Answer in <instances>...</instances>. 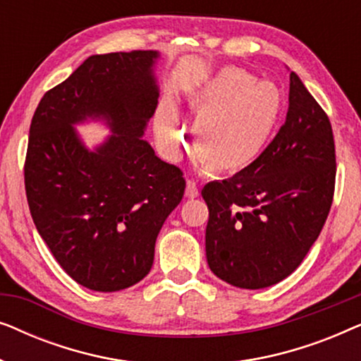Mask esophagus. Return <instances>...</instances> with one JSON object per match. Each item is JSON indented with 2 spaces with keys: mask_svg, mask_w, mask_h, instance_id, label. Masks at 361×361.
<instances>
[{
  "mask_svg": "<svg viewBox=\"0 0 361 361\" xmlns=\"http://www.w3.org/2000/svg\"><path fill=\"white\" fill-rule=\"evenodd\" d=\"M185 195L189 197V199H195V197H199V185H197V182H195V180L187 179Z\"/></svg>",
  "mask_w": 361,
  "mask_h": 361,
  "instance_id": "obj_1",
  "label": "esophagus"
}]
</instances>
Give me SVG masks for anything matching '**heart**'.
Wrapping results in <instances>:
<instances>
[{"label": "heart", "mask_w": 361, "mask_h": 361, "mask_svg": "<svg viewBox=\"0 0 361 361\" xmlns=\"http://www.w3.org/2000/svg\"><path fill=\"white\" fill-rule=\"evenodd\" d=\"M199 116L192 142L202 164L216 172H238L253 164L268 146L283 113V92L273 82H259L240 67H225L190 92ZM164 140L179 149V126L167 123Z\"/></svg>", "instance_id": "1"}]
</instances>
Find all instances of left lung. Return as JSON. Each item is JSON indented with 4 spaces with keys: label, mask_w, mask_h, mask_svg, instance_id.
Returning <instances> with one entry per match:
<instances>
[{
    "label": "left lung",
    "mask_w": 361,
    "mask_h": 361,
    "mask_svg": "<svg viewBox=\"0 0 361 361\" xmlns=\"http://www.w3.org/2000/svg\"><path fill=\"white\" fill-rule=\"evenodd\" d=\"M335 172L327 113L290 72L288 115L274 140L246 169L202 189L212 273L241 289L294 273L327 220Z\"/></svg>",
    "instance_id": "left-lung-1"
}]
</instances>
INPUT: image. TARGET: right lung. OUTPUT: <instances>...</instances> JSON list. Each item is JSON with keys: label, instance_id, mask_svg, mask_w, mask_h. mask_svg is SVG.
I'll return each instance as SVG.
<instances>
[{"label": "right lung", "instance_id": "add662e5", "mask_svg": "<svg viewBox=\"0 0 361 361\" xmlns=\"http://www.w3.org/2000/svg\"><path fill=\"white\" fill-rule=\"evenodd\" d=\"M156 51L90 56L46 92L29 128L24 185L34 225L73 281L100 293L140 283L156 238L185 190L182 171L142 140L159 90ZM114 133L88 152L73 125Z\"/></svg>", "mask_w": 361, "mask_h": 361}]
</instances>
